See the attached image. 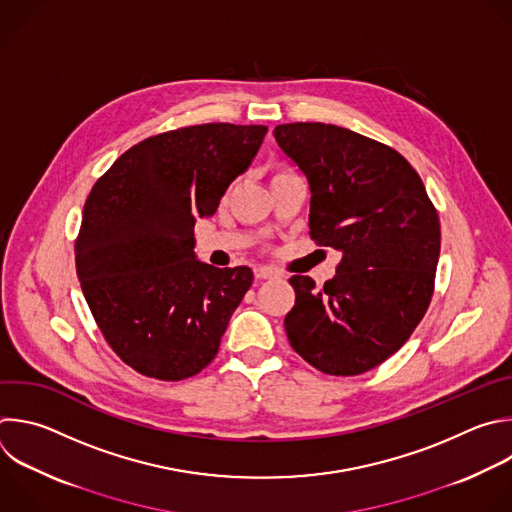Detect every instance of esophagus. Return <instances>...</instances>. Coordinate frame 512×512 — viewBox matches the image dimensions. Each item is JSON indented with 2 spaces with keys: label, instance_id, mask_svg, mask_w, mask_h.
Returning <instances> with one entry per match:
<instances>
[{
  "label": "esophagus",
  "instance_id": "34e87169",
  "mask_svg": "<svg viewBox=\"0 0 512 512\" xmlns=\"http://www.w3.org/2000/svg\"><path fill=\"white\" fill-rule=\"evenodd\" d=\"M255 279H273V277H279V271L271 269V267H257L255 271Z\"/></svg>",
  "mask_w": 512,
  "mask_h": 512
}]
</instances>
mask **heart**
Instances as JSON below:
<instances>
[{"mask_svg": "<svg viewBox=\"0 0 512 512\" xmlns=\"http://www.w3.org/2000/svg\"><path fill=\"white\" fill-rule=\"evenodd\" d=\"M287 173H291L289 168H285V166H279V168H275V173H273V177H281V175H287Z\"/></svg>", "mask_w": 512, "mask_h": 512, "instance_id": "1", "label": "heart"}]
</instances>
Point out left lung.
<instances>
[{"instance_id": "1", "label": "left lung", "mask_w": 512, "mask_h": 512, "mask_svg": "<svg viewBox=\"0 0 512 512\" xmlns=\"http://www.w3.org/2000/svg\"><path fill=\"white\" fill-rule=\"evenodd\" d=\"M311 189L309 235L342 253L321 289L293 275L291 348L329 376H360L396 354L422 321L440 255V219L414 166L354 130L293 122L273 130Z\"/></svg>"}]
</instances>
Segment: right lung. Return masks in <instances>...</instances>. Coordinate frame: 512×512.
Segmentation results:
<instances>
[{
	"label": "right lung",
	"mask_w": 512,
	"mask_h": 512,
	"mask_svg": "<svg viewBox=\"0 0 512 512\" xmlns=\"http://www.w3.org/2000/svg\"><path fill=\"white\" fill-rule=\"evenodd\" d=\"M267 126L211 122L128 148L94 183L74 255L82 293L112 352L134 372L179 382L217 356L249 267L195 257V221L215 215Z\"/></svg>",
	"instance_id": "obj_1"
}]
</instances>
